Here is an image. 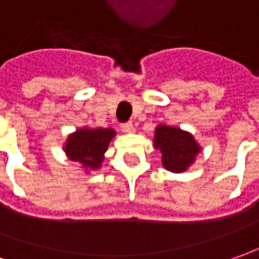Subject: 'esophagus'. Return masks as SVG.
Listing matches in <instances>:
<instances>
[{
    "label": "esophagus",
    "instance_id": "obj_1",
    "mask_svg": "<svg viewBox=\"0 0 259 259\" xmlns=\"http://www.w3.org/2000/svg\"><path fill=\"white\" fill-rule=\"evenodd\" d=\"M120 129H122L123 133H132V132H135V124L132 122L123 123L122 126H120Z\"/></svg>",
    "mask_w": 259,
    "mask_h": 259
}]
</instances>
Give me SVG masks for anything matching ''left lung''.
I'll return each mask as SVG.
<instances>
[{
    "instance_id": "obj_1",
    "label": "left lung",
    "mask_w": 259,
    "mask_h": 259,
    "mask_svg": "<svg viewBox=\"0 0 259 259\" xmlns=\"http://www.w3.org/2000/svg\"><path fill=\"white\" fill-rule=\"evenodd\" d=\"M153 146L161 153L163 167L171 173L187 171L201 152V146L190 132L163 123L154 129Z\"/></svg>"
}]
</instances>
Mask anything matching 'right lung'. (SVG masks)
I'll return each instance as SVG.
<instances>
[{
	"mask_svg": "<svg viewBox=\"0 0 259 259\" xmlns=\"http://www.w3.org/2000/svg\"><path fill=\"white\" fill-rule=\"evenodd\" d=\"M115 136L116 132L110 127L82 126L72 132L65 140L63 152L70 161L78 163L79 167L89 174L102 167L105 153Z\"/></svg>",
	"mask_w": 259,
	"mask_h": 259,
	"instance_id": "right-lung-1",
	"label": "right lung"
}]
</instances>
